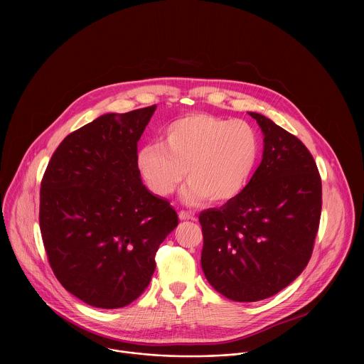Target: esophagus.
<instances>
[{
  "instance_id": "1",
  "label": "esophagus",
  "mask_w": 364,
  "mask_h": 364,
  "mask_svg": "<svg viewBox=\"0 0 364 364\" xmlns=\"http://www.w3.org/2000/svg\"><path fill=\"white\" fill-rule=\"evenodd\" d=\"M179 218L186 221V220H191V221H195L196 220V215L193 211H188V210H181L179 211Z\"/></svg>"
}]
</instances>
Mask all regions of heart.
I'll list each match as a JSON object with an SVG mask.
<instances>
[{"instance_id": "heart-1", "label": "heart", "mask_w": 364, "mask_h": 364, "mask_svg": "<svg viewBox=\"0 0 364 364\" xmlns=\"http://www.w3.org/2000/svg\"><path fill=\"white\" fill-rule=\"evenodd\" d=\"M259 156V139L245 120H225L208 113L182 116L165 129V144L149 141L137 153V166L149 188L171 196L183 182L189 203L235 199L247 186Z\"/></svg>"}]
</instances>
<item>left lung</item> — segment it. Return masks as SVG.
<instances>
[{
    "instance_id": "left-lung-1",
    "label": "left lung",
    "mask_w": 364,
    "mask_h": 364,
    "mask_svg": "<svg viewBox=\"0 0 364 364\" xmlns=\"http://www.w3.org/2000/svg\"><path fill=\"white\" fill-rule=\"evenodd\" d=\"M263 132V158L245 189L199 214L202 267L211 287L238 303L272 297L311 258L322 183L309 149L294 134L250 112Z\"/></svg>"
}]
</instances>
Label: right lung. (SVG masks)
Wrapping results in <instances>:
<instances>
[{
  "instance_id": "right-lung-1",
  "label": "right lung",
  "mask_w": 364,
  "mask_h": 364,
  "mask_svg": "<svg viewBox=\"0 0 364 364\" xmlns=\"http://www.w3.org/2000/svg\"><path fill=\"white\" fill-rule=\"evenodd\" d=\"M154 110L107 113L70 133L42 178L39 224L53 273L92 307L139 299L161 242L179 223L169 202L143 185L137 166V143Z\"/></svg>"
}]
</instances>
